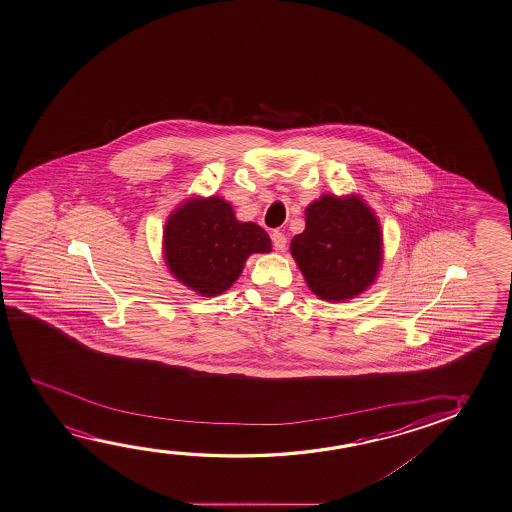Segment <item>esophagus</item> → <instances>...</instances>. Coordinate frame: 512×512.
Wrapping results in <instances>:
<instances>
[{"mask_svg": "<svg viewBox=\"0 0 512 512\" xmlns=\"http://www.w3.org/2000/svg\"><path fill=\"white\" fill-rule=\"evenodd\" d=\"M271 239H273V246H275L276 252H283L285 250V246H287V237L280 230H275L273 234H271Z\"/></svg>", "mask_w": 512, "mask_h": 512, "instance_id": "obj_1", "label": "esophagus"}]
</instances>
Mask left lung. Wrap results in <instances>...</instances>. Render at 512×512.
<instances>
[{
  "label": "left lung",
  "mask_w": 512,
  "mask_h": 512,
  "mask_svg": "<svg viewBox=\"0 0 512 512\" xmlns=\"http://www.w3.org/2000/svg\"><path fill=\"white\" fill-rule=\"evenodd\" d=\"M304 220L303 232L290 241V253L315 296L341 303L377 282L384 236L361 195L324 193L304 209Z\"/></svg>",
  "instance_id": "obj_1"
}]
</instances>
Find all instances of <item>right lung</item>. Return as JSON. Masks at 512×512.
I'll list each match as a JSON object with an SVG mask.
<instances>
[{
    "mask_svg": "<svg viewBox=\"0 0 512 512\" xmlns=\"http://www.w3.org/2000/svg\"><path fill=\"white\" fill-rule=\"evenodd\" d=\"M271 252V237L253 222H239L230 202L193 195L165 220L162 253L179 283L202 297L229 290L253 253Z\"/></svg>",
    "mask_w": 512,
    "mask_h": 512,
    "instance_id": "add662e5",
    "label": "right lung"
}]
</instances>
